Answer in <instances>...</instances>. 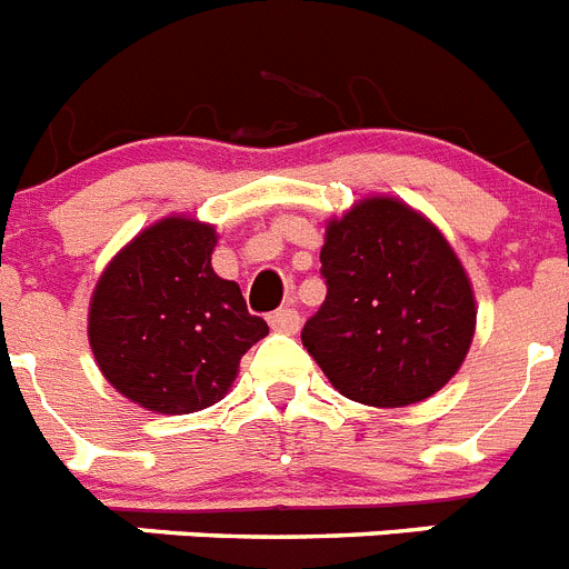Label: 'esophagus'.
Masks as SVG:
<instances>
[{
	"mask_svg": "<svg viewBox=\"0 0 569 569\" xmlns=\"http://www.w3.org/2000/svg\"><path fill=\"white\" fill-rule=\"evenodd\" d=\"M301 325L299 319V310L296 308H281L276 310V313H270V328L276 330V333H296Z\"/></svg>",
	"mask_w": 569,
	"mask_h": 569,
	"instance_id": "1",
	"label": "esophagus"
}]
</instances>
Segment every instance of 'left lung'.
Returning <instances> with one entry per match:
<instances>
[{
	"label": "left lung",
	"instance_id": "1",
	"mask_svg": "<svg viewBox=\"0 0 569 569\" xmlns=\"http://www.w3.org/2000/svg\"><path fill=\"white\" fill-rule=\"evenodd\" d=\"M328 296L301 341L347 399L405 407L453 379L470 350L476 301L445 236L396 199H367L328 224Z\"/></svg>",
	"mask_w": 569,
	"mask_h": 569
}]
</instances>
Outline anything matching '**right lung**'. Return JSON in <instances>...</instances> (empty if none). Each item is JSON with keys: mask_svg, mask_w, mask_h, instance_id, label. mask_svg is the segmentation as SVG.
<instances>
[{"mask_svg": "<svg viewBox=\"0 0 569 569\" xmlns=\"http://www.w3.org/2000/svg\"><path fill=\"white\" fill-rule=\"evenodd\" d=\"M216 230L164 219L108 264L90 301V347L104 379L136 405L182 416L216 405L239 359L268 336L239 284L210 268Z\"/></svg>", "mask_w": 569, "mask_h": 569, "instance_id": "obj_1", "label": "right lung"}]
</instances>
